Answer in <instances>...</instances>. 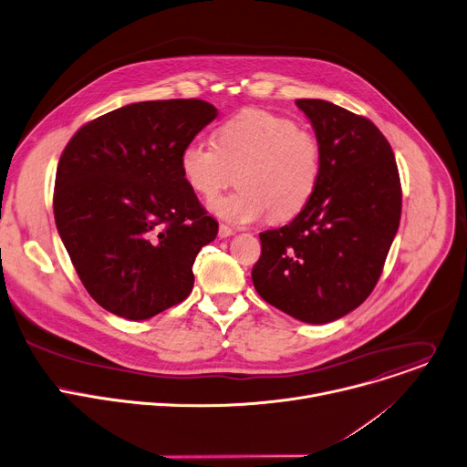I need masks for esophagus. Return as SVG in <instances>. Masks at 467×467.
Listing matches in <instances>:
<instances>
[{
    "mask_svg": "<svg viewBox=\"0 0 467 467\" xmlns=\"http://www.w3.org/2000/svg\"><path fill=\"white\" fill-rule=\"evenodd\" d=\"M234 234H235V230L230 228L228 224H221V226H219V237H221V239H226V237H230V235H234Z\"/></svg>",
    "mask_w": 467,
    "mask_h": 467,
    "instance_id": "1",
    "label": "esophagus"
}]
</instances>
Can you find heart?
<instances>
[{
	"label": "heart",
	"mask_w": 467,
	"mask_h": 467,
	"mask_svg": "<svg viewBox=\"0 0 467 467\" xmlns=\"http://www.w3.org/2000/svg\"><path fill=\"white\" fill-rule=\"evenodd\" d=\"M185 183L213 200L234 182L239 191L219 198L212 210L232 224H250L269 213L275 223L298 215L321 178V144L316 133L291 119L246 109L215 133V146L191 140L180 153Z\"/></svg>",
	"instance_id": "obj_1"
}]
</instances>
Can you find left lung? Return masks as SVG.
<instances>
[{
  "mask_svg": "<svg viewBox=\"0 0 467 467\" xmlns=\"http://www.w3.org/2000/svg\"><path fill=\"white\" fill-rule=\"evenodd\" d=\"M321 144V178L304 210L260 234V296L309 325L332 323L375 289L399 230L402 191L380 130L325 99H296Z\"/></svg>",
  "mask_w": 467,
  "mask_h": 467,
  "instance_id": "1",
  "label": "left lung"
}]
</instances>
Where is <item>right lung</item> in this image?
Here are the masks:
<instances>
[{
	"label": "right lung",
	"mask_w": 467,
	"mask_h": 467,
	"mask_svg": "<svg viewBox=\"0 0 467 467\" xmlns=\"http://www.w3.org/2000/svg\"><path fill=\"white\" fill-rule=\"evenodd\" d=\"M217 115L194 98L130 103L79 128L63 150L56 224L108 312L144 321L191 295L194 257L219 223L185 183L180 153Z\"/></svg>",
	"instance_id": "obj_1"
}]
</instances>
